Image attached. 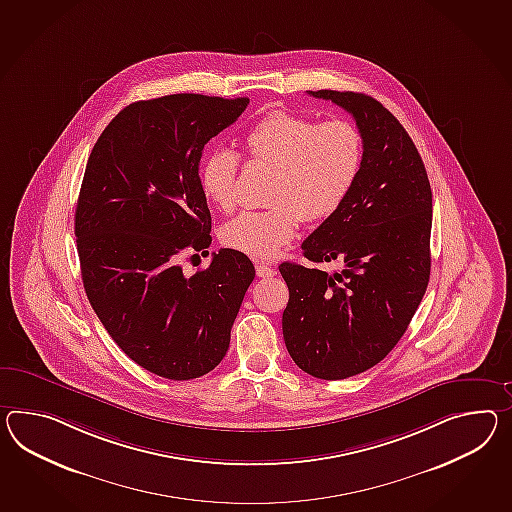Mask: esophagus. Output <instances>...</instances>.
Wrapping results in <instances>:
<instances>
[{"label":"esophagus","mask_w":512,"mask_h":512,"mask_svg":"<svg viewBox=\"0 0 512 512\" xmlns=\"http://www.w3.org/2000/svg\"><path fill=\"white\" fill-rule=\"evenodd\" d=\"M255 270H257L259 277H274L277 274L274 266L266 264V262H255Z\"/></svg>","instance_id":"esophagus-1"}]
</instances>
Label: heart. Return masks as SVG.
Wrapping results in <instances>:
<instances>
[{"instance_id":"b5f03b06","label":"heart","mask_w":512,"mask_h":512,"mask_svg":"<svg viewBox=\"0 0 512 512\" xmlns=\"http://www.w3.org/2000/svg\"><path fill=\"white\" fill-rule=\"evenodd\" d=\"M246 161L272 168L264 211L240 212L222 227V242L255 259H270L296 237L301 220L340 209L362 166V137L348 120L316 124L287 111L266 114L244 137ZM238 157L212 151L200 170L201 190L220 211L237 203Z\"/></svg>"}]
</instances>
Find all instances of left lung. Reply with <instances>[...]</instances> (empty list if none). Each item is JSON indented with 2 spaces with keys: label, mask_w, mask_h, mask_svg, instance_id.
<instances>
[{
  "label": "left lung",
  "mask_w": 512,
  "mask_h": 512,
  "mask_svg": "<svg viewBox=\"0 0 512 512\" xmlns=\"http://www.w3.org/2000/svg\"><path fill=\"white\" fill-rule=\"evenodd\" d=\"M348 111L362 137V166L348 198L301 244L327 274L283 262V337L303 372L346 379L383 361L407 331L431 272L433 194L424 161L398 118L372 96L316 90Z\"/></svg>",
  "instance_id": "8db88e82"
}]
</instances>
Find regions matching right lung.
Wrapping results in <instances>:
<instances>
[{
	"mask_svg": "<svg viewBox=\"0 0 512 512\" xmlns=\"http://www.w3.org/2000/svg\"><path fill=\"white\" fill-rule=\"evenodd\" d=\"M248 103L201 94L131 103L88 157L75 209L88 301L125 355L166 379H196L220 364L255 277L250 259L229 248L194 275L179 264L211 246L203 148Z\"/></svg>",
	"mask_w": 512,
	"mask_h": 512,
	"instance_id": "obj_1",
	"label": "right lung"
}]
</instances>
